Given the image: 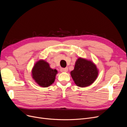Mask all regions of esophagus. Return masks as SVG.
I'll use <instances>...</instances> for the list:
<instances>
[{
  "label": "esophagus",
  "instance_id": "1",
  "mask_svg": "<svg viewBox=\"0 0 127 127\" xmlns=\"http://www.w3.org/2000/svg\"><path fill=\"white\" fill-rule=\"evenodd\" d=\"M60 70H61V72H66L68 71V68L66 67V68H61L60 69Z\"/></svg>",
  "mask_w": 127,
  "mask_h": 127
}]
</instances>
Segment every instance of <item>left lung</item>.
<instances>
[{"label": "left lung", "mask_w": 127, "mask_h": 127, "mask_svg": "<svg viewBox=\"0 0 127 127\" xmlns=\"http://www.w3.org/2000/svg\"><path fill=\"white\" fill-rule=\"evenodd\" d=\"M99 70L91 60L79 57L76 61L74 69L70 75L79 87L84 88L94 82L98 76Z\"/></svg>", "instance_id": "1"}]
</instances>
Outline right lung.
I'll return each mask as SVG.
<instances>
[{
	"instance_id": "1",
	"label": "right lung",
	"mask_w": 127,
	"mask_h": 127,
	"mask_svg": "<svg viewBox=\"0 0 127 127\" xmlns=\"http://www.w3.org/2000/svg\"><path fill=\"white\" fill-rule=\"evenodd\" d=\"M31 74L33 79L39 86L47 88L54 83L58 71L50 68L45 60H39L33 66Z\"/></svg>"
}]
</instances>
